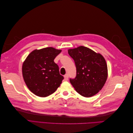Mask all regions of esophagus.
I'll list each match as a JSON object with an SVG mask.
<instances>
[{"label": "esophagus", "mask_w": 133, "mask_h": 133, "mask_svg": "<svg viewBox=\"0 0 133 133\" xmlns=\"http://www.w3.org/2000/svg\"><path fill=\"white\" fill-rule=\"evenodd\" d=\"M68 78H69V75H68V74H65L64 75V80H66V81L68 80Z\"/></svg>", "instance_id": "obj_1"}]
</instances>
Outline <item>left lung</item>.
<instances>
[{"mask_svg": "<svg viewBox=\"0 0 133 133\" xmlns=\"http://www.w3.org/2000/svg\"><path fill=\"white\" fill-rule=\"evenodd\" d=\"M76 68L75 79L70 82L75 90L84 97L89 98L101 90L108 78V67L105 59L87 47L80 46L68 50Z\"/></svg>", "mask_w": 133, "mask_h": 133, "instance_id": "obj_1", "label": "left lung"}]
</instances>
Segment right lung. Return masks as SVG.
<instances>
[{"label":"right lung","mask_w":133,"mask_h":133,"mask_svg":"<svg viewBox=\"0 0 133 133\" xmlns=\"http://www.w3.org/2000/svg\"><path fill=\"white\" fill-rule=\"evenodd\" d=\"M62 50L53 47L35 49L28 55L22 66V74L27 87L33 94L46 97L54 92L64 77L54 60Z\"/></svg>","instance_id":"obj_1"}]
</instances>
